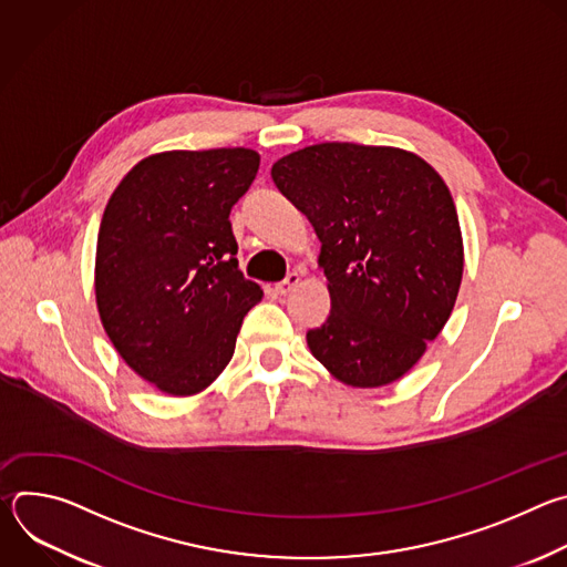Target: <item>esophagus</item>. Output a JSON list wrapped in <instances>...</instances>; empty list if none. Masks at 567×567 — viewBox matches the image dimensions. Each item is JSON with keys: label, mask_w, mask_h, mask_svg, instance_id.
I'll return each instance as SVG.
<instances>
[{"label": "esophagus", "mask_w": 567, "mask_h": 567, "mask_svg": "<svg viewBox=\"0 0 567 567\" xmlns=\"http://www.w3.org/2000/svg\"><path fill=\"white\" fill-rule=\"evenodd\" d=\"M300 280H302V276H300L298 271H291L282 282L276 285V291H278L280 296H287V293H291V291L300 285Z\"/></svg>", "instance_id": "obj_1"}]
</instances>
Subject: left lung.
Wrapping results in <instances>:
<instances>
[{
  "label": "left lung",
  "mask_w": 567,
  "mask_h": 567,
  "mask_svg": "<svg viewBox=\"0 0 567 567\" xmlns=\"http://www.w3.org/2000/svg\"><path fill=\"white\" fill-rule=\"evenodd\" d=\"M278 190L311 221L332 309L311 354L352 388L406 374L453 311L464 247L437 171L390 145L316 143L278 158Z\"/></svg>",
  "instance_id": "obj_1"
}]
</instances>
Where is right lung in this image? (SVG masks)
Here are the masks:
<instances>
[{
    "instance_id": "1",
    "label": "right lung",
    "mask_w": 567,
    "mask_h": 567,
    "mask_svg": "<svg viewBox=\"0 0 567 567\" xmlns=\"http://www.w3.org/2000/svg\"><path fill=\"white\" fill-rule=\"evenodd\" d=\"M258 168L249 147L158 152L105 206L94 269L101 322L121 359L161 392L206 390L262 300L237 269L228 221Z\"/></svg>"
}]
</instances>
